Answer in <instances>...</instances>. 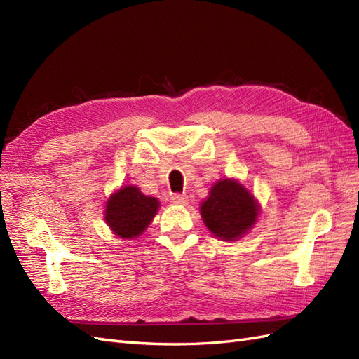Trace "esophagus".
<instances>
[{
  "label": "esophagus",
  "instance_id": "obj_1",
  "mask_svg": "<svg viewBox=\"0 0 359 359\" xmlns=\"http://www.w3.org/2000/svg\"><path fill=\"white\" fill-rule=\"evenodd\" d=\"M171 200H172V203L183 206V205L188 203V196L187 194H172Z\"/></svg>",
  "mask_w": 359,
  "mask_h": 359
}]
</instances>
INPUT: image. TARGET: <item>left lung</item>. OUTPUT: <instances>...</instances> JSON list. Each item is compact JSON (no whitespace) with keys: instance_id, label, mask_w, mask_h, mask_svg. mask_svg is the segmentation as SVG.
Wrapping results in <instances>:
<instances>
[{"instance_id":"obj_1","label":"left lung","mask_w":359,"mask_h":359,"mask_svg":"<svg viewBox=\"0 0 359 359\" xmlns=\"http://www.w3.org/2000/svg\"><path fill=\"white\" fill-rule=\"evenodd\" d=\"M200 214L214 236L236 241L256 223L259 205L238 180L223 179L210 188L209 197L200 205Z\"/></svg>"}]
</instances>
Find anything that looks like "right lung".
<instances>
[{
    "label": "right lung",
    "mask_w": 359,
    "mask_h": 359,
    "mask_svg": "<svg viewBox=\"0 0 359 359\" xmlns=\"http://www.w3.org/2000/svg\"><path fill=\"white\" fill-rule=\"evenodd\" d=\"M158 209V198L144 196L137 187L127 185L109 197L104 218L115 235L132 240L149 227Z\"/></svg>",
    "instance_id": "add662e5"
}]
</instances>
